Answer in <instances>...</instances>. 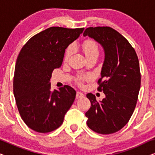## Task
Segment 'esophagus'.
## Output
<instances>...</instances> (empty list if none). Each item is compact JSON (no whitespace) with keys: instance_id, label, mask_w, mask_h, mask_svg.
Masks as SVG:
<instances>
[{"instance_id":"obj_1","label":"esophagus","mask_w":155,"mask_h":155,"mask_svg":"<svg viewBox=\"0 0 155 155\" xmlns=\"http://www.w3.org/2000/svg\"><path fill=\"white\" fill-rule=\"evenodd\" d=\"M84 97V94L83 93L80 92H77L76 93V98L77 99H79V98H82V97Z\"/></svg>"}]
</instances>
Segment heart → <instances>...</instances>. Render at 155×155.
<instances>
[{
	"label": "heart",
	"mask_w": 155,
	"mask_h": 155,
	"mask_svg": "<svg viewBox=\"0 0 155 155\" xmlns=\"http://www.w3.org/2000/svg\"><path fill=\"white\" fill-rule=\"evenodd\" d=\"M82 49L87 58L99 54V47L97 44L92 39H87L82 44ZM74 51V46L71 45L67 48L65 54V60L68 61ZM83 80V78H80V81Z\"/></svg>",
	"instance_id": "b5f03b06"
}]
</instances>
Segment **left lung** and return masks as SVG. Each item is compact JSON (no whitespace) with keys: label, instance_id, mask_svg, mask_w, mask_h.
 <instances>
[{"label":"left lung","instance_id":"left-lung-1","mask_svg":"<svg viewBox=\"0 0 155 155\" xmlns=\"http://www.w3.org/2000/svg\"><path fill=\"white\" fill-rule=\"evenodd\" d=\"M83 36L100 44L104 52L98 90L105 98L97 101L92 93L87 94L91 102L87 125L97 133L111 134L126 126L136 106L140 88L138 58L128 40L111 27H89Z\"/></svg>","mask_w":155,"mask_h":155}]
</instances>
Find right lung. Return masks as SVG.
Returning <instances> with one entry per match:
<instances>
[{"label":"right lung","instance_id":"add662e5","mask_svg":"<svg viewBox=\"0 0 155 155\" xmlns=\"http://www.w3.org/2000/svg\"><path fill=\"white\" fill-rule=\"evenodd\" d=\"M84 28L51 27L31 38L21 49L15 68L13 92L21 118L38 133L59 128L75 99L73 87L51 90L55 68L61 66L65 49Z\"/></svg>","mask_w":155,"mask_h":155}]
</instances>
